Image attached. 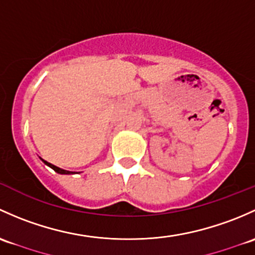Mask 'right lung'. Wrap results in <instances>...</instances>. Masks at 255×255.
Listing matches in <instances>:
<instances>
[{
	"label": "right lung",
	"mask_w": 255,
	"mask_h": 255,
	"mask_svg": "<svg viewBox=\"0 0 255 255\" xmlns=\"http://www.w3.org/2000/svg\"><path fill=\"white\" fill-rule=\"evenodd\" d=\"M43 162L45 164H48L49 167H51L52 169L55 170V172H57V173H60V174H69V173H71V172H69V170H65V169H61V168H59V167H56V166H54V164H51V163H49V162H46V161H44L43 159Z\"/></svg>",
	"instance_id": "add662e5"
}]
</instances>
